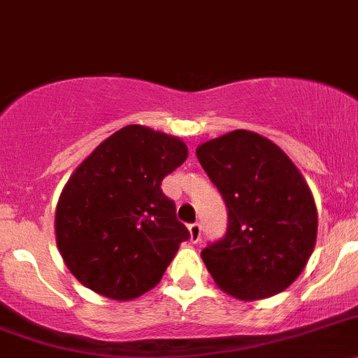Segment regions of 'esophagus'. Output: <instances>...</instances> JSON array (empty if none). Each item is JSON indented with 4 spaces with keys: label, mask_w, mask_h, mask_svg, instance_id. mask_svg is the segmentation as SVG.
<instances>
[{
    "label": "esophagus",
    "mask_w": 358,
    "mask_h": 358,
    "mask_svg": "<svg viewBox=\"0 0 358 358\" xmlns=\"http://www.w3.org/2000/svg\"><path fill=\"white\" fill-rule=\"evenodd\" d=\"M188 232H189V241L193 244H196L200 241V236H202V227L199 223H193L188 227Z\"/></svg>",
    "instance_id": "1"
}]
</instances>
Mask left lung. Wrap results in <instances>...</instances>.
Here are the masks:
<instances>
[{
	"label": "left lung",
	"instance_id": "1",
	"mask_svg": "<svg viewBox=\"0 0 358 358\" xmlns=\"http://www.w3.org/2000/svg\"><path fill=\"white\" fill-rule=\"evenodd\" d=\"M196 158L228 209L227 236L200 255L214 283L239 301L287 290L308 264L318 230L315 199L295 163L248 130L203 142Z\"/></svg>",
	"mask_w": 358,
	"mask_h": 358
}]
</instances>
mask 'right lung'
Here are the masks:
<instances>
[{"instance_id": "right-lung-1", "label": "right lung", "mask_w": 358, "mask_h": 358, "mask_svg": "<svg viewBox=\"0 0 358 358\" xmlns=\"http://www.w3.org/2000/svg\"><path fill=\"white\" fill-rule=\"evenodd\" d=\"M186 158L181 138L128 124L75 169L57 200L54 228L63 262L84 287L131 301L159 283L189 239L176 203L159 188Z\"/></svg>"}]
</instances>
